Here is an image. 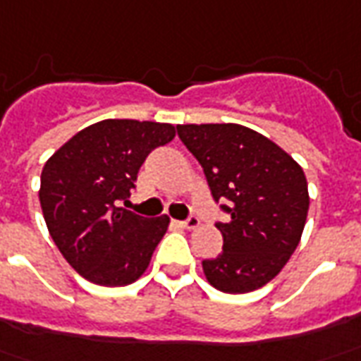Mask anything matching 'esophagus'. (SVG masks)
I'll return each mask as SVG.
<instances>
[{
	"instance_id": "1",
	"label": "esophagus",
	"mask_w": 361,
	"mask_h": 361,
	"mask_svg": "<svg viewBox=\"0 0 361 361\" xmlns=\"http://www.w3.org/2000/svg\"><path fill=\"white\" fill-rule=\"evenodd\" d=\"M178 224H180V226H183V228H189V231H191V228H197L199 224H201V221H199V216L191 215L189 219H185V221H180Z\"/></svg>"
}]
</instances>
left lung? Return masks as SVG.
<instances>
[{"label":"left lung","mask_w":361,"mask_h":361,"mask_svg":"<svg viewBox=\"0 0 361 361\" xmlns=\"http://www.w3.org/2000/svg\"><path fill=\"white\" fill-rule=\"evenodd\" d=\"M197 158L226 223L223 252L203 259L207 281L224 293H248L271 281L291 258L309 213L303 168L256 130L234 123L178 125Z\"/></svg>","instance_id":"1"}]
</instances>
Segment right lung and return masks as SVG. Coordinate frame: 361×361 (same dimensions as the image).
<instances>
[{"label":"right lung","instance_id":"1","mask_svg":"<svg viewBox=\"0 0 361 361\" xmlns=\"http://www.w3.org/2000/svg\"><path fill=\"white\" fill-rule=\"evenodd\" d=\"M173 137L168 123L105 119L80 130L44 164L39 199L49 233L87 281L128 286L148 268L170 219H146L117 203L130 197L146 156Z\"/></svg>","mask_w":361,"mask_h":361}]
</instances>
